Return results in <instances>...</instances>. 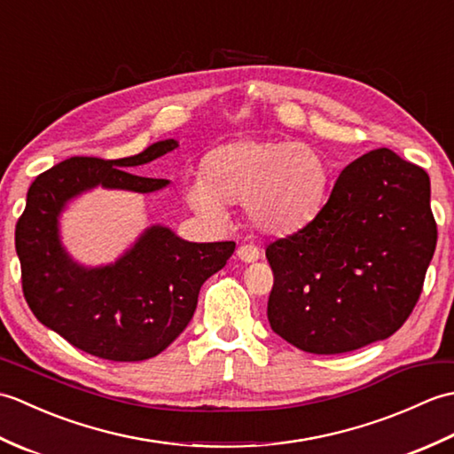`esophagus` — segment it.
I'll list each match as a JSON object with an SVG mask.
<instances>
[{"label": "esophagus", "mask_w": 454, "mask_h": 454, "mask_svg": "<svg viewBox=\"0 0 454 454\" xmlns=\"http://www.w3.org/2000/svg\"><path fill=\"white\" fill-rule=\"evenodd\" d=\"M238 257L242 259V262L246 263H252V262H257L259 257H262V252H259V247L254 246V244H244L238 247Z\"/></svg>", "instance_id": "1"}]
</instances>
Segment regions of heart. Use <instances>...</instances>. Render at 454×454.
<instances>
[{"label":"heart","mask_w":454,"mask_h":454,"mask_svg":"<svg viewBox=\"0 0 454 454\" xmlns=\"http://www.w3.org/2000/svg\"><path fill=\"white\" fill-rule=\"evenodd\" d=\"M327 163L316 148L291 140H238L210 153L205 177L191 189V200L210 216H224V205H244L263 234L285 236L322 210Z\"/></svg>","instance_id":"b5f03b06"}]
</instances>
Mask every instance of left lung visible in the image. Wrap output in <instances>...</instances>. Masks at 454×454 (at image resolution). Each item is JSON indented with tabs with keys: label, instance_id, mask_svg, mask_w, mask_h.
<instances>
[{
	"label": "left lung",
	"instance_id": "8db88e82",
	"mask_svg": "<svg viewBox=\"0 0 454 454\" xmlns=\"http://www.w3.org/2000/svg\"><path fill=\"white\" fill-rule=\"evenodd\" d=\"M429 176L388 148L347 166L317 216L265 249L267 317L308 353L355 351L398 332L437 244Z\"/></svg>",
	"mask_w": 454,
	"mask_h": 454
}]
</instances>
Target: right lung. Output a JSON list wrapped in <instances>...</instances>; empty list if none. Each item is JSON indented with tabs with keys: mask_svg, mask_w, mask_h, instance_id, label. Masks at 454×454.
I'll use <instances>...</instances> for the list:
<instances>
[{
	"mask_svg": "<svg viewBox=\"0 0 454 454\" xmlns=\"http://www.w3.org/2000/svg\"><path fill=\"white\" fill-rule=\"evenodd\" d=\"M176 140L152 144L138 156H75L41 173L27 192L15 226L25 301L36 320L78 349L109 361L156 356L185 330L202 283L234 254V242L195 244L168 228L146 230L114 265H75L58 239V215L72 197L95 185L152 192L166 179L127 171L176 150Z\"/></svg>",
	"mask_w": 454,
	"mask_h": 454,
	"instance_id": "1",
	"label": "right lung"
}]
</instances>
